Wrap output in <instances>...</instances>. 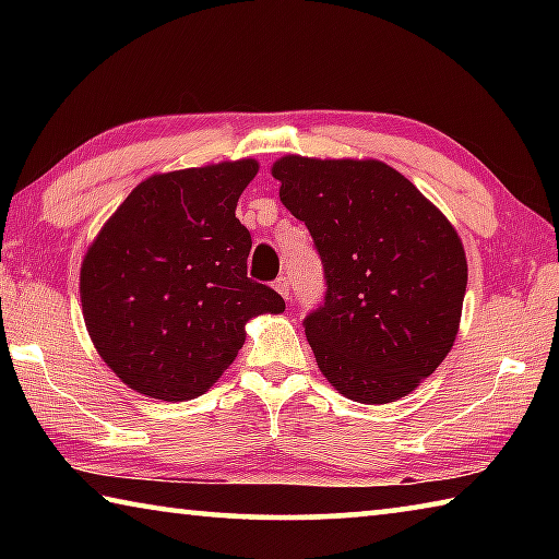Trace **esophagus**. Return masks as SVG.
<instances>
[{"label": "esophagus", "mask_w": 559, "mask_h": 559, "mask_svg": "<svg viewBox=\"0 0 559 559\" xmlns=\"http://www.w3.org/2000/svg\"><path fill=\"white\" fill-rule=\"evenodd\" d=\"M273 288H276L283 298L288 300V296H290V283H288V278L286 276H278L276 278V283H273Z\"/></svg>", "instance_id": "34e87169"}]
</instances>
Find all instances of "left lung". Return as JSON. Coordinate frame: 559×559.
<instances>
[{"mask_svg": "<svg viewBox=\"0 0 559 559\" xmlns=\"http://www.w3.org/2000/svg\"><path fill=\"white\" fill-rule=\"evenodd\" d=\"M271 173L325 269V302L302 320L320 372L353 402L402 400L459 333L468 263L456 229L380 159L286 155Z\"/></svg>", "mask_w": 559, "mask_h": 559, "instance_id": "1", "label": "left lung"}]
</instances>
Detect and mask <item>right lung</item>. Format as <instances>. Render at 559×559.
I'll use <instances>...</instances> for the list:
<instances>
[{
	"label": "right lung",
	"instance_id": "add662e5",
	"mask_svg": "<svg viewBox=\"0 0 559 559\" xmlns=\"http://www.w3.org/2000/svg\"><path fill=\"white\" fill-rule=\"evenodd\" d=\"M257 173V159H236L147 177L88 246L83 320L130 390L194 400L239 355L251 318L286 310L246 276L251 234L236 202Z\"/></svg>",
	"mask_w": 559,
	"mask_h": 559
}]
</instances>
